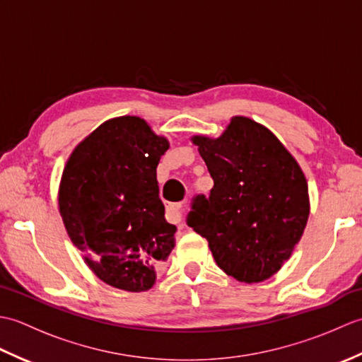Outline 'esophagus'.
I'll list each match as a JSON object with an SVG mask.
<instances>
[{
  "label": "esophagus",
  "instance_id": "34e87169",
  "mask_svg": "<svg viewBox=\"0 0 362 362\" xmlns=\"http://www.w3.org/2000/svg\"><path fill=\"white\" fill-rule=\"evenodd\" d=\"M182 211H183V204H168L166 205V219L171 222H180Z\"/></svg>",
  "mask_w": 362,
  "mask_h": 362
}]
</instances>
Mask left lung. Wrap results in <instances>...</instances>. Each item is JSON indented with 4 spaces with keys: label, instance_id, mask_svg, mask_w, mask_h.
<instances>
[{
    "label": "left lung",
    "instance_id": "8db88e82",
    "mask_svg": "<svg viewBox=\"0 0 362 362\" xmlns=\"http://www.w3.org/2000/svg\"><path fill=\"white\" fill-rule=\"evenodd\" d=\"M214 182L196 196L187 224L209 241L216 264L243 283L271 279L289 259L310 216L308 183L271 130L235 117L219 138L196 135Z\"/></svg>",
    "mask_w": 362,
    "mask_h": 362
}]
</instances>
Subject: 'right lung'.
Returning <instances> with one entry per match:
<instances>
[{"label": "right lung", "instance_id": "obj_1", "mask_svg": "<svg viewBox=\"0 0 362 362\" xmlns=\"http://www.w3.org/2000/svg\"><path fill=\"white\" fill-rule=\"evenodd\" d=\"M165 136L138 117L105 121L68 158L59 188L66 233L99 280L148 291L175 244L165 219L157 165Z\"/></svg>", "mask_w": 362, "mask_h": 362}]
</instances>
